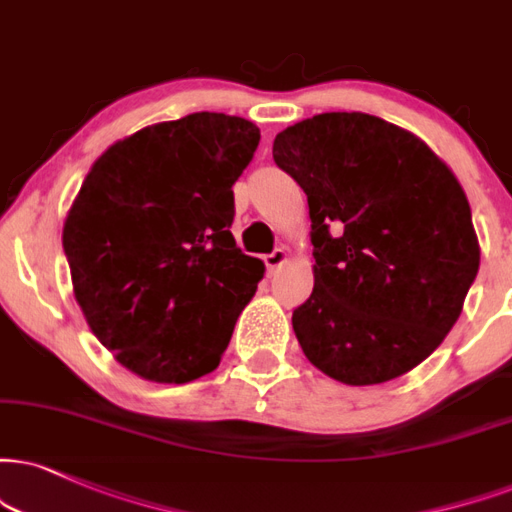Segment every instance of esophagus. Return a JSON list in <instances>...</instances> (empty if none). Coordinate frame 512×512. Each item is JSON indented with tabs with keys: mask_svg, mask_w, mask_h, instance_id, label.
I'll use <instances>...</instances> for the list:
<instances>
[{
	"mask_svg": "<svg viewBox=\"0 0 512 512\" xmlns=\"http://www.w3.org/2000/svg\"><path fill=\"white\" fill-rule=\"evenodd\" d=\"M285 261H287V251L285 249H275V251H270V254L263 256V263H266L270 275H273L275 270L280 268Z\"/></svg>",
	"mask_w": 512,
	"mask_h": 512,
	"instance_id": "34e87169",
	"label": "esophagus"
}]
</instances>
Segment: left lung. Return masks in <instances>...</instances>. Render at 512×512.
I'll list each match as a JSON object with an SVG mask.
<instances>
[{
    "label": "left lung",
    "instance_id": "obj_1",
    "mask_svg": "<svg viewBox=\"0 0 512 512\" xmlns=\"http://www.w3.org/2000/svg\"><path fill=\"white\" fill-rule=\"evenodd\" d=\"M277 168L306 192L313 292L292 325L315 368L363 387L425 361L479 270L463 187L425 142L370 113L282 130Z\"/></svg>",
    "mask_w": 512,
    "mask_h": 512
}]
</instances>
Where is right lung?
I'll use <instances>...</instances> for the list:
<instances>
[{"label": "right lung", "mask_w": 512, "mask_h": 512, "mask_svg": "<svg viewBox=\"0 0 512 512\" xmlns=\"http://www.w3.org/2000/svg\"><path fill=\"white\" fill-rule=\"evenodd\" d=\"M261 132L225 113L142 128L99 156L63 225L75 299L125 368L185 384L216 370L263 263L232 237Z\"/></svg>", "instance_id": "right-lung-1"}]
</instances>
